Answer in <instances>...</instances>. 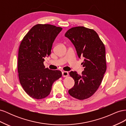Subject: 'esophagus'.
Listing matches in <instances>:
<instances>
[{
    "instance_id": "1",
    "label": "esophagus",
    "mask_w": 126,
    "mask_h": 126,
    "mask_svg": "<svg viewBox=\"0 0 126 126\" xmlns=\"http://www.w3.org/2000/svg\"><path fill=\"white\" fill-rule=\"evenodd\" d=\"M62 75H63V77H67V76H68V72L67 71H63L62 72Z\"/></svg>"
}]
</instances>
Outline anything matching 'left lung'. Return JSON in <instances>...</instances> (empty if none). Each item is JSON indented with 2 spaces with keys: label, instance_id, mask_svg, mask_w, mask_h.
Here are the masks:
<instances>
[{
  "label": "left lung",
  "instance_id": "1",
  "mask_svg": "<svg viewBox=\"0 0 126 126\" xmlns=\"http://www.w3.org/2000/svg\"><path fill=\"white\" fill-rule=\"evenodd\" d=\"M64 36L75 46L79 58H84L81 75L69 72L75 85L68 93L77 99L84 100L92 96L101 85L107 68L105 45L94 30L83 26L69 29Z\"/></svg>",
  "mask_w": 126,
  "mask_h": 126
}]
</instances>
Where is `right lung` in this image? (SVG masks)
Wrapping results in <instances>:
<instances>
[{"label":"right lung","mask_w":126,"mask_h":126,"mask_svg":"<svg viewBox=\"0 0 126 126\" xmlns=\"http://www.w3.org/2000/svg\"><path fill=\"white\" fill-rule=\"evenodd\" d=\"M62 29L49 24H37L21 41L18 57L19 79L25 92L32 98L41 99L48 96L53 83L62 77V72L45 68L44 62L50 55L52 44Z\"/></svg>","instance_id":"add662e5"}]
</instances>
